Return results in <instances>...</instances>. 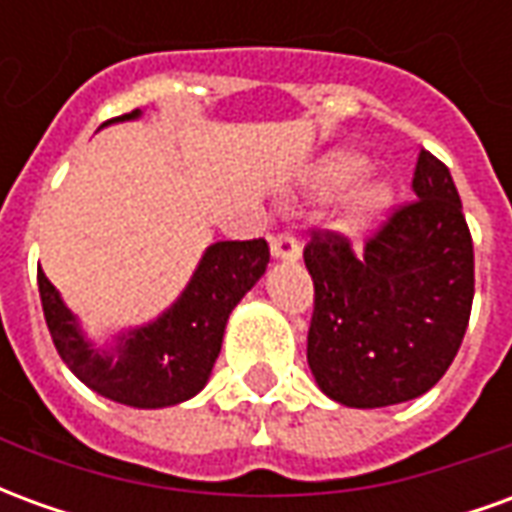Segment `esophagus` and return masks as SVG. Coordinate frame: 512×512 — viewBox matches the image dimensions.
<instances>
[{"label":"esophagus","mask_w":512,"mask_h":512,"mask_svg":"<svg viewBox=\"0 0 512 512\" xmlns=\"http://www.w3.org/2000/svg\"><path fill=\"white\" fill-rule=\"evenodd\" d=\"M271 257L277 263H296L301 257V244L296 241V235L277 233L271 238Z\"/></svg>","instance_id":"obj_1"}]
</instances>
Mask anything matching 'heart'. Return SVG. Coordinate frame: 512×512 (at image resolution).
I'll return each instance as SVG.
<instances>
[{
	"label": "heart",
	"instance_id": "heart-1",
	"mask_svg": "<svg viewBox=\"0 0 512 512\" xmlns=\"http://www.w3.org/2000/svg\"><path fill=\"white\" fill-rule=\"evenodd\" d=\"M367 158L351 147H337L315 161L304 189L315 200H332L343 194L334 211V224L345 235H365L376 227L392 208L395 191L381 178H362Z\"/></svg>",
	"mask_w": 512,
	"mask_h": 512
}]
</instances>
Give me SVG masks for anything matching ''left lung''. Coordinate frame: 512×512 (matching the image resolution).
<instances>
[{
	"label": "left lung",
	"instance_id": "left-lung-1",
	"mask_svg": "<svg viewBox=\"0 0 512 512\" xmlns=\"http://www.w3.org/2000/svg\"><path fill=\"white\" fill-rule=\"evenodd\" d=\"M419 200L354 257L340 235L315 238L307 362L323 395L348 408L406 403L436 386L461 348L474 299L472 235L450 169L428 150Z\"/></svg>",
	"mask_w": 512,
	"mask_h": 512
}]
</instances>
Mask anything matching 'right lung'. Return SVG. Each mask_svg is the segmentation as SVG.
<instances>
[{"mask_svg": "<svg viewBox=\"0 0 512 512\" xmlns=\"http://www.w3.org/2000/svg\"><path fill=\"white\" fill-rule=\"evenodd\" d=\"M142 109L109 123L139 120ZM106 123V126H109ZM268 266V244L216 241L202 252L180 296L153 321L106 334L98 343L38 268L51 340L62 362L93 392L131 408H167L200 395L222 351L230 312Z\"/></svg>", "mask_w": 512, "mask_h": 512, "instance_id": "right-lung-1", "label": "right lung"}]
</instances>
